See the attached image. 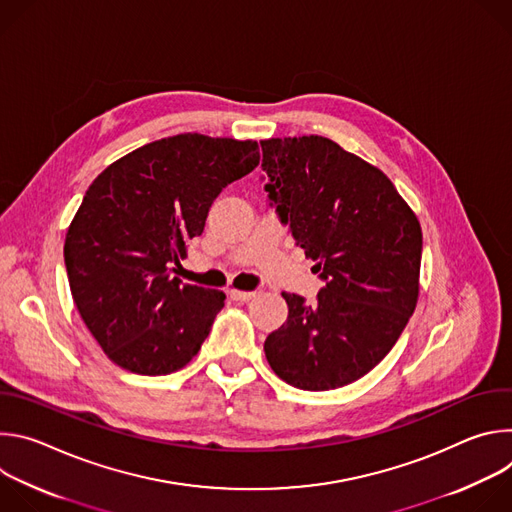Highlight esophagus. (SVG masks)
<instances>
[{"instance_id": "34e87169", "label": "esophagus", "mask_w": 512, "mask_h": 512, "mask_svg": "<svg viewBox=\"0 0 512 512\" xmlns=\"http://www.w3.org/2000/svg\"><path fill=\"white\" fill-rule=\"evenodd\" d=\"M229 296L235 300V302H249L251 298H255V291H241V289H231Z\"/></svg>"}]
</instances>
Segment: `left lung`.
<instances>
[{
	"label": "left lung",
	"instance_id": "1",
	"mask_svg": "<svg viewBox=\"0 0 512 512\" xmlns=\"http://www.w3.org/2000/svg\"><path fill=\"white\" fill-rule=\"evenodd\" d=\"M261 150L269 204L326 283L314 304L283 291L267 362L291 387H344L389 354L417 306L419 221L379 168L328 137H271Z\"/></svg>",
	"mask_w": 512,
	"mask_h": 512
}]
</instances>
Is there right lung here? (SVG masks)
<instances>
[{"instance_id":"right-lung-1","label":"right lung","mask_w":512,"mask_h":512,"mask_svg":"<svg viewBox=\"0 0 512 512\" xmlns=\"http://www.w3.org/2000/svg\"><path fill=\"white\" fill-rule=\"evenodd\" d=\"M257 164L253 139L180 133L123 156L89 186L64 265L83 322L121 369L170 375L200 350L225 294L174 273L214 198Z\"/></svg>"}]
</instances>
